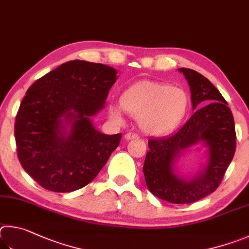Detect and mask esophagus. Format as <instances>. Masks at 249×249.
Here are the masks:
<instances>
[{"label":"esophagus","instance_id":"esophagus-1","mask_svg":"<svg viewBox=\"0 0 249 249\" xmlns=\"http://www.w3.org/2000/svg\"><path fill=\"white\" fill-rule=\"evenodd\" d=\"M124 139L125 140H132V139H139V134L134 133V132H128L124 134Z\"/></svg>","mask_w":249,"mask_h":249}]
</instances>
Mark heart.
<instances>
[{
	"instance_id": "heart-1",
	"label": "heart",
	"mask_w": 249,
	"mask_h": 249,
	"mask_svg": "<svg viewBox=\"0 0 249 249\" xmlns=\"http://www.w3.org/2000/svg\"><path fill=\"white\" fill-rule=\"evenodd\" d=\"M189 98L184 89L165 83L143 80L134 83L120 96V106L138 118L139 124L147 133L163 134L175 129L186 116ZM109 113L121 120V109L115 104Z\"/></svg>"
}]
</instances>
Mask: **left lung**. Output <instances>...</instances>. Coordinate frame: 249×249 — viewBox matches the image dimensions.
Masks as SVG:
<instances>
[{
  "label": "left lung",
  "instance_id": "8db88e82",
  "mask_svg": "<svg viewBox=\"0 0 249 249\" xmlns=\"http://www.w3.org/2000/svg\"><path fill=\"white\" fill-rule=\"evenodd\" d=\"M190 86L196 111L184 125L167 137L150 139L143 173L152 194L165 201L185 204L207 197L220 186L236 150V132L232 111L223 96L202 74L181 68ZM210 104L199 108L203 103ZM204 141L209 146V163L205 172L191 182L172 173V164L184 148Z\"/></svg>",
  "mask_w": 249,
  "mask_h": 249
}]
</instances>
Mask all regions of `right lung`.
Masks as SVG:
<instances>
[{
  "label": "right lung",
  "instance_id": "obj_1",
  "mask_svg": "<svg viewBox=\"0 0 249 249\" xmlns=\"http://www.w3.org/2000/svg\"><path fill=\"white\" fill-rule=\"evenodd\" d=\"M116 74L108 65L69 61L26 91L15 120L17 156L42 188L54 193L83 188L119 145L121 133H100L89 119L104 107ZM61 116L72 122L68 137L62 133Z\"/></svg>",
  "mask_w": 249,
  "mask_h": 249
}]
</instances>
